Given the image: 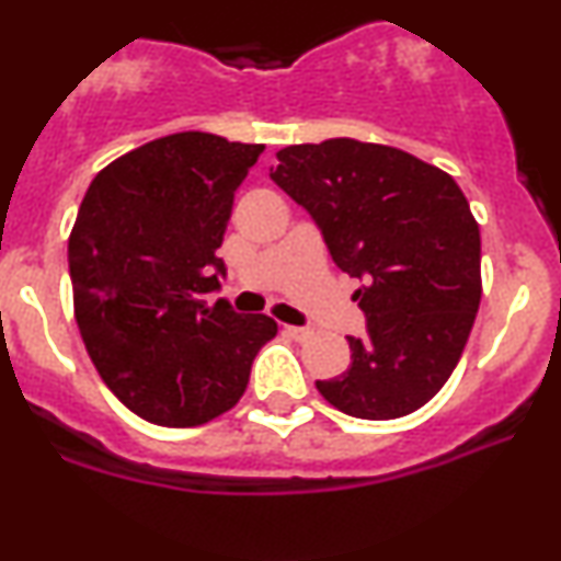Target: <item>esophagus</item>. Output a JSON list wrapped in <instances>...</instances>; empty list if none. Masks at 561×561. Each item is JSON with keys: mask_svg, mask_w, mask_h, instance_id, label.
<instances>
[{"mask_svg": "<svg viewBox=\"0 0 561 561\" xmlns=\"http://www.w3.org/2000/svg\"><path fill=\"white\" fill-rule=\"evenodd\" d=\"M282 332H285L287 336H293V340H298V342H306L310 334V329H306V327H289V323H285V327H282Z\"/></svg>", "mask_w": 561, "mask_h": 561, "instance_id": "34e87169", "label": "esophagus"}]
</instances>
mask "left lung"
Returning a JSON list of instances; mask_svg holds the SVG:
<instances>
[{"mask_svg": "<svg viewBox=\"0 0 561 561\" xmlns=\"http://www.w3.org/2000/svg\"><path fill=\"white\" fill-rule=\"evenodd\" d=\"M272 180L319 225L336 266L363 279L353 363L316 381L363 421L415 413L460 363L481 306V232L455 180L394 146L329 138L276 151Z\"/></svg>", "mask_w": 561, "mask_h": 561, "instance_id": "8db88e82", "label": "left lung"}]
</instances>
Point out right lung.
<instances>
[{
	"mask_svg": "<svg viewBox=\"0 0 561 561\" xmlns=\"http://www.w3.org/2000/svg\"><path fill=\"white\" fill-rule=\"evenodd\" d=\"M263 144L185 130L133 148L88 185L72 225V306L101 381L148 423L204 426L240 402L276 336L208 295L225 276L234 191Z\"/></svg>",
	"mask_w": 561,
	"mask_h": 561,
	"instance_id": "right-lung-1",
	"label": "right lung"
}]
</instances>
